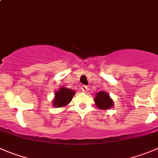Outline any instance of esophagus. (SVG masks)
<instances>
[{"label": "esophagus", "instance_id": "obj_1", "mask_svg": "<svg viewBox=\"0 0 158 158\" xmlns=\"http://www.w3.org/2000/svg\"><path fill=\"white\" fill-rule=\"evenodd\" d=\"M81 90L83 91H86L87 90H88V87H87L86 85H82V86H81Z\"/></svg>", "mask_w": 158, "mask_h": 158}]
</instances>
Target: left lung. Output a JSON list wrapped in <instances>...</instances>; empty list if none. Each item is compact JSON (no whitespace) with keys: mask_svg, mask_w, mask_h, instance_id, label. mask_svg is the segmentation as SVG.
<instances>
[{"mask_svg":"<svg viewBox=\"0 0 158 158\" xmlns=\"http://www.w3.org/2000/svg\"><path fill=\"white\" fill-rule=\"evenodd\" d=\"M96 106L99 109H109L113 107L114 102L109 94L106 91H99L96 94L95 98L94 99Z\"/></svg>","mask_w":158,"mask_h":158,"instance_id":"left-lung-1","label":"left lung"}]
</instances>
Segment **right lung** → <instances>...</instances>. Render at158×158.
<instances>
[{"mask_svg":"<svg viewBox=\"0 0 158 158\" xmlns=\"http://www.w3.org/2000/svg\"><path fill=\"white\" fill-rule=\"evenodd\" d=\"M75 91L67 88L61 87L57 91L55 92V98L52 101L54 107L60 108L66 106L71 102Z\"/></svg>","mask_w":158,"mask_h":158,"instance_id":"add662e5","label":"right lung"}]
</instances>
